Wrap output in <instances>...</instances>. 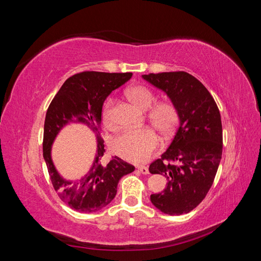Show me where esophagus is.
<instances>
[{
    "mask_svg": "<svg viewBox=\"0 0 261 261\" xmlns=\"http://www.w3.org/2000/svg\"><path fill=\"white\" fill-rule=\"evenodd\" d=\"M137 169L138 171H140V173H143V174H148L149 173V169L146 167V165H138Z\"/></svg>",
    "mask_w": 261,
    "mask_h": 261,
    "instance_id": "34e87169",
    "label": "esophagus"
}]
</instances>
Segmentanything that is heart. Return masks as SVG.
<instances>
[{"instance_id": "b5f03b06", "label": "heart", "mask_w": 261, "mask_h": 261, "mask_svg": "<svg viewBox=\"0 0 261 261\" xmlns=\"http://www.w3.org/2000/svg\"><path fill=\"white\" fill-rule=\"evenodd\" d=\"M127 97L134 105L141 110H148L155 101L154 94L144 86H135L127 90ZM102 118L108 126H112L113 100L106 102L102 111ZM150 121L163 134H170L175 129L178 122V112L171 102H160L149 112ZM159 144V136L151 127L126 130L115 137L111 148L113 152L123 159L133 162L146 161Z\"/></svg>"}]
</instances>
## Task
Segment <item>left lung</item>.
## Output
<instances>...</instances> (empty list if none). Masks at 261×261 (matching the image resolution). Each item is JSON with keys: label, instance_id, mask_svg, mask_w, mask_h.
Segmentation results:
<instances>
[{"label": "left lung", "instance_id": "1", "mask_svg": "<svg viewBox=\"0 0 261 261\" xmlns=\"http://www.w3.org/2000/svg\"><path fill=\"white\" fill-rule=\"evenodd\" d=\"M162 90L178 112V127L171 145L150 164L151 174L165 176L163 192L150 200L161 212L180 216L203 200L222 156V123L215 99L197 78L186 72L143 75Z\"/></svg>", "mask_w": 261, "mask_h": 261}]
</instances>
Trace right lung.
Masks as SVG:
<instances>
[{
    "mask_svg": "<svg viewBox=\"0 0 261 261\" xmlns=\"http://www.w3.org/2000/svg\"><path fill=\"white\" fill-rule=\"evenodd\" d=\"M132 73L83 72L69 77L55 94L46 111L43 130V158L52 185L63 202L72 209L91 213L108 206L117 192L120 179L135 167L113 156L109 163L100 160L106 150L99 128L107 97L132 78ZM86 124L97 138V153L92 168L80 180L62 178L55 169L50 149L58 133L68 123Z\"/></svg>",
    "mask_w": 261,
    "mask_h": 261,
    "instance_id": "add662e5",
    "label": "right lung"
}]
</instances>
